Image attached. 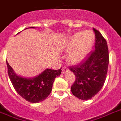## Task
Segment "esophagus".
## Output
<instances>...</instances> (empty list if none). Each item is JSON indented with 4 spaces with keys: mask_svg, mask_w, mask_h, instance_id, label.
Masks as SVG:
<instances>
[{
    "mask_svg": "<svg viewBox=\"0 0 121 121\" xmlns=\"http://www.w3.org/2000/svg\"><path fill=\"white\" fill-rule=\"evenodd\" d=\"M69 71V69L68 68H67V67H64L63 68H62V73H66V72H68Z\"/></svg>",
    "mask_w": 121,
    "mask_h": 121,
    "instance_id": "1",
    "label": "esophagus"
}]
</instances>
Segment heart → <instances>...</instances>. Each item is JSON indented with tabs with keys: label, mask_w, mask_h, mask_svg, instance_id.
<instances>
[{
	"label": "heart",
	"mask_w": 121,
	"mask_h": 121,
	"mask_svg": "<svg viewBox=\"0 0 121 121\" xmlns=\"http://www.w3.org/2000/svg\"><path fill=\"white\" fill-rule=\"evenodd\" d=\"M94 41V35L91 31L75 33L65 45V49L71 51L69 53V60L72 63H78L82 60L89 52Z\"/></svg>",
	"instance_id": "heart-1"
}]
</instances>
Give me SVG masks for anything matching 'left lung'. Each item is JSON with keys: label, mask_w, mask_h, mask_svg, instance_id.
Masks as SVG:
<instances>
[{"label": "left lung", "mask_w": 121, "mask_h": 121, "mask_svg": "<svg viewBox=\"0 0 121 121\" xmlns=\"http://www.w3.org/2000/svg\"><path fill=\"white\" fill-rule=\"evenodd\" d=\"M95 33V49L91 51L80 64L69 66L76 80L72 87V94L83 100L94 97L101 90L106 80L109 52L106 39L97 29Z\"/></svg>", "instance_id": "1"}]
</instances>
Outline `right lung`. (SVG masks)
<instances>
[{
  "mask_svg": "<svg viewBox=\"0 0 121 121\" xmlns=\"http://www.w3.org/2000/svg\"><path fill=\"white\" fill-rule=\"evenodd\" d=\"M6 65L8 75L16 92L32 103L41 102L48 97L52 90L55 78L61 73V68L57 70L47 69L36 77L25 78L16 75L7 61Z\"/></svg>",
  "mask_w": 121,
  "mask_h": 121,
  "instance_id": "right-lung-1",
  "label": "right lung"
}]
</instances>
